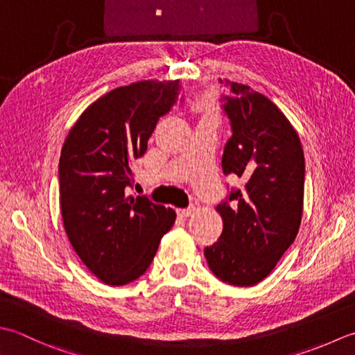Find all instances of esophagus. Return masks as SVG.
I'll use <instances>...</instances> for the list:
<instances>
[{"label":"esophagus","instance_id":"esophagus-1","mask_svg":"<svg viewBox=\"0 0 355 355\" xmlns=\"http://www.w3.org/2000/svg\"><path fill=\"white\" fill-rule=\"evenodd\" d=\"M194 207H188V208H180L178 209V216H180V218H188V216H191L194 213Z\"/></svg>","mask_w":355,"mask_h":355}]
</instances>
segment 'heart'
Instances as JSON below:
<instances>
[{"label":"heart","instance_id":"heart-1","mask_svg":"<svg viewBox=\"0 0 355 355\" xmlns=\"http://www.w3.org/2000/svg\"><path fill=\"white\" fill-rule=\"evenodd\" d=\"M205 105H207V104H205ZM207 108H208V107H207ZM207 112H208L207 114H209V116H213V113H211V110H207Z\"/></svg>","mask_w":355,"mask_h":355}]
</instances>
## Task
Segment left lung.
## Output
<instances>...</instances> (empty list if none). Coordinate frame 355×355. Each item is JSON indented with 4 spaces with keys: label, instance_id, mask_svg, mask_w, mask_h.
Returning a JSON list of instances; mask_svg holds the SVG:
<instances>
[{
    "label": "left lung",
    "instance_id": "1",
    "mask_svg": "<svg viewBox=\"0 0 355 355\" xmlns=\"http://www.w3.org/2000/svg\"><path fill=\"white\" fill-rule=\"evenodd\" d=\"M222 110L231 137L222 156L223 175H236L218 205L223 219L218 242L204 250L216 277L234 286L263 280L291 247L303 211L305 157L299 135L271 101L248 85L223 83Z\"/></svg>",
    "mask_w": 355,
    "mask_h": 355
}]
</instances>
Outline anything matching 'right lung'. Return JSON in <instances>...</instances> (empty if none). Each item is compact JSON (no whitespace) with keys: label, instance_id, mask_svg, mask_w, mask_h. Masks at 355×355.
I'll use <instances>...</instances> for the list:
<instances>
[{"label":"right lung","instance_id":"obj_1","mask_svg":"<svg viewBox=\"0 0 355 355\" xmlns=\"http://www.w3.org/2000/svg\"><path fill=\"white\" fill-rule=\"evenodd\" d=\"M179 81L118 87L79 116L60 157L64 228L79 259L107 285H127L153 260L176 213L133 196L132 164L176 104Z\"/></svg>","mask_w":355,"mask_h":355}]
</instances>
